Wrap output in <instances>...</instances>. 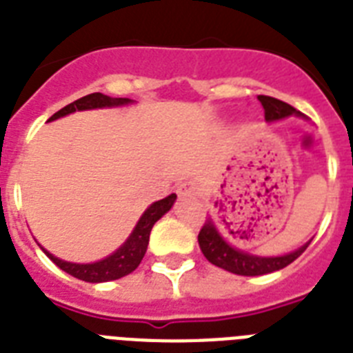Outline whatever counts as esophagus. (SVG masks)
Masks as SVG:
<instances>
[{
	"instance_id": "1",
	"label": "esophagus",
	"mask_w": 353,
	"mask_h": 353,
	"mask_svg": "<svg viewBox=\"0 0 353 353\" xmlns=\"http://www.w3.org/2000/svg\"><path fill=\"white\" fill-rule=\"evenodd\" d=\"M177 196L179 197H188V196H197V185L192 181H185L177 186Z\"/></svg>"
}]
</instances>
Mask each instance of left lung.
I'll list each match as a JSON object with an SVG mask.
<instances>
[{
    "label": "left lung",
    "mask_w": 353,
    "mask_h": 353,
    "mask_svg": "<svg viewBox=\"0 0 353 353\" xmlns=\"http://www.w3.org/2000/svg\"><path fill=\"white\" fill-rule=\"evenodd\" d=\"M263 108H265V119L266 121H276V119H283L288 116H303L299 110L288 105V103L276 99L270 96H257ZM197 241L201 246L203 256L210 261L212 265L219 266L223 270L237 274V276H265L270 272L281 270L290 263L297 259V257L306 250V246L310 245V241L297 248L296 252H290L286 256L279 257H259L246 254L243 250H237L236 246H232L230 243L225 241V237L217 232V226L214 225L210 217L206 219L203 228L199 230Z\"/></svg>",
    "instance_id": "1"
}]
</instances>
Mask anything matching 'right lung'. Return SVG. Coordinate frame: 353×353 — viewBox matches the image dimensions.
Here are the masks:
<instances>
[{
  "label": "right lung",
  "mask_w": 353,
  "mask_h": 353,
  "mask_svg": "<svg viewBox=\"0 0 353 353\" xmlns=\"http://www.w3.org/2000/svg\"><path fill=\"white\" fill-rule=\"evenodd\" d=\"M132 99L128 97H108L101 92L88 94L85 97H79L74 103L63 107L61 110H57L48 121H54L57 117L67 116L76 110H90V108H103V107H119V105H128ZM176 201V194H170L165 199L152 203L148 206L141 219L137 221L136 228L130 234L127 241L123 243L112 256L105 257V259L97 261V263H88V265H77V263H68V261H61L54 257L50 252L43 250L48 256V259L52 261L54 265L59 266L63 272H67L76 279L87 281V283H105V281H114L119 277L128 276L130 272H134L139 266L141 259L145 257L147 252L148 239H150L152 226L156 225L157 219H161L165 214L172 208Z\"/></svg>",
  "instance_id": "obj_1"
}]
</instances>
